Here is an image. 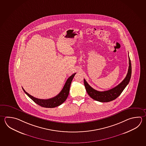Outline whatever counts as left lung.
<instances>
[{
    "instance_id": "1",
    "label": "left lung",
    "mask_w": 146,
    "mask_h": 146,
    "mask_svg": "<svg viewBox=\"0 0 146 146\" xmlns=\"http://www.w3.org/2000/svg\"><path fill=\"white\" fill-rule=\"evenodd\" d=\"M129 66L126 77L123 80V81L120 83L118 85L115 87L109 90L104 91H97L92 88L88 84L87 82L84 79V85L85 87L86 90L88 95L91 97L92 99L100 102H108L111 101L117 98L123 91L124 89L126 87L131 77L132 74V66L131 60L129 56Z\"/></svg>"
}]
</instances>
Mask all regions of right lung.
<instances>
[{
	"mask_svg": "<svg viewBox=\"0 0 146 146\" xmlns=\"http://www.w3.org/2000/svg\"><path fill=\"white\" fill-rule=\"evenodd\" d=\"M75 74L76 73L72 75L71 76H70L68 78L66 83H65L62 90L57 96L49 99H40L36 98L30 95L29 94H28L22 87L23 90L24 91L25 94L31 98V99L37 104L41 106L42 107L46 108H55L62 104L63 102L66 100L69 95L70 88L72 81Z\"/></svg>",
	"mask_w": 146,
	"mask_h": 146,
	"instance_id": "add662e5",
	"label": "right lung"
}]
</instances>
